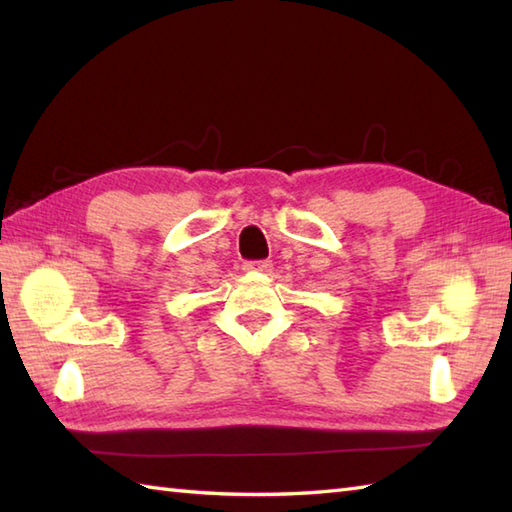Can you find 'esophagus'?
Here are the masks:
<instances>
[{
	"instance_id": "obj_1",
	"label": "esophagus",
	"mask_w": 512,
	"mask_h": 512,
	"mask_svg": "<svg viewBox=\"0 0 512 512\" xmlns=\"http://www.w3.org/2000/svg\"><path fill=\"white\" fill-rule=\"evenodd\" d=\"M244 270L246 273H270V270H273V264L266 262V259H262V262H246Z\"/></svg>"
}]
</instances>
